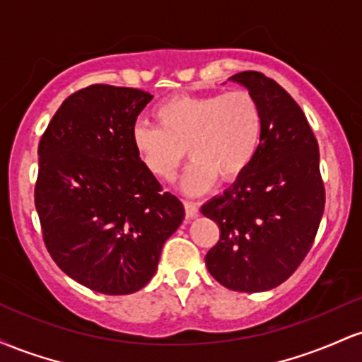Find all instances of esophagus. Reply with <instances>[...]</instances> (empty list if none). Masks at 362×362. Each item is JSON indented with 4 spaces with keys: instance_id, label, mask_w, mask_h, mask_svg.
I'll return each instance as SVG.
<instances>
[{
    "instance_id": "1",
    "label": "esophagus",
    "mask_w": 362,
    "mask_h": 362,
    "mask_svg": "<svg viewBox=\"0 0 362 362\" xmlns=\"http://www.w3.org/2000/svg\"><path fill=\"white\" fill-rule=\"evenodd\" d=\"M184 206H185L187 219H192V218H195V216L199 214V204H197V202L184 201Z\"/></svg>"
}]
</instances>
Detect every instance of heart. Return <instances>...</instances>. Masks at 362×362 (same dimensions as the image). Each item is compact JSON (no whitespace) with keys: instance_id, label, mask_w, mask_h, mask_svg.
I'll list each match as a JSON object with an SVG mask.
<instances>
[{"instance_id":"1","label":"heart","mask_w":362,"mask_h":362,"mask_svg":"<svg viewBox=\"0 0 362 362\" xmlns=\"http://www.w3.org/2000/svg\"><path fill=\"white\" fill-rule=\"evenodd\" d=\"M158 126L136 124L132 146L148 172L172 180L185 158L192 163L180 180L185 194L209 190L216 178L233 180L252 165L260 148L264 117L248 91L192 97L178 95L155 109Z\"/></svg>"}]
</instances>
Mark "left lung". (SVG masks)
Instances as JSON below:
<instances>
[{
	"label": "left lung",
	"mask_w": 362,
	"mask_h": 362,
	"mask_svg": "<svg viewBox=\"0 0 362 362\" xmlns=\"http://www.w3.org/2000/svg\"><path fill=\"white\" fill-rule=\"evenodd\" d=\"M230 81L259 103L264 132L250 167L202 206V214L219 226L206 265L224 288L262 293L282 284L310 252L325 189L318 143L288 91L257 71L233 74Z\"/></svg>",
	"instance_id": "left-lung-1"
}]
</instances>
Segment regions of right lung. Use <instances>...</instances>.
I'll return each mask as SVG.
<instances>
[{"label": "right lung", "mask_w": 362, "mask_h": 362, "mask_svg": "<svg viewBox=\"0 0 362 362\" xmlns=\"http://www.w3.org/2000/svg\"><path fill=\"white\" fill-rule=\"evenodd\" d=\"M148 91L91 85L66 98L39 144L35 209L66 276L110 296L151 281L184 204L148 172L132 127Z\"/></svg>", "instance_id": "right-lung-1"}]
</instances>
